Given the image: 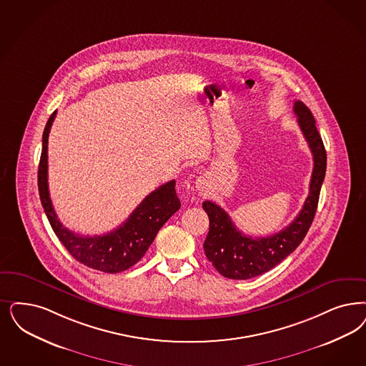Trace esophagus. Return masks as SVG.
Returning <instances> with one entry per match:
<instances>
[{"label": "esophagus", "mask_w": 366, "mask_h": 366, "mask_svg": "<svg viewBox=\"0 0 366 366\" xmlns=\"http://www.w3.org/2000/svg\"><path fill=\"white\" fill-rule=\"evenodd\" d=\"M196 188H197V190H200V192H204V190L207 189V181L204 178H199L196 181Z\"/></svg>", "instance_id": "esophagus-1"}]
</instances>
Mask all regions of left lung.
Wrapping results in <instances>:
<instances>
[{
  "instance_id": "obj_1",
  "label": "left lung",
  "mask_w": 366,
  "mask_h": 366,
  "mask_svg": "<svg viewBox=\"0 0 366 366\" xmlns=\"http://www.w3.org/2000/svg\"><path fill=\"white\" fill-rule=\"evenodd\" d=\"M293 112L297 116V123L312 152L314 170L308 197L300 214L288 227L270 237H246L235 227L229 214L222 207L212 202H202V208L209 217L204 252L214 269L224 277L247 280L269 272L296 250L312 224L320 188L326 176L327 155L308 107L302 101H295Z\"/></svg>"
}]
</instances>
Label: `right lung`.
<instances>
[{"label": "right lung", "instance_id": "1", "mask_svg": "<svg viewBox=\"0 0 366 366\" xmlns=\"http://www.w3.org/2000/svg\"><path fill=\"white\" fill-rule=\"evenodd\" d=\"M55 116L56 111L51 114L43 132L38 170L39 196L51 227L67 252L82 265L104 273L124 272L142 259L158 231L179 209L181 202L177 197L176 181L172 179L152 192L123 224L108 234L85 237L67 229L55 214L47 181L49 134Z\"/></svg>", "mask_w": 366, "mask_h": 366}]
</instances>
